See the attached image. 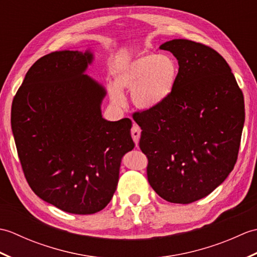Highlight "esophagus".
Returning <instances> with one entry per match:
<instances>
[{
    "label": "esophagus",
    "instance_id": "obj_1",
    "mask_svg": "<svg viewBox=\"0 0 257 257\" xmlns=\"http://www.w3.org/2000/svg\"><path fill=\"white\" fill-rule=\"evenodd\" d=\"M140 134H141L140 127H139V125L134 123L133 128H132V137H133V139H134V141H135V144H136V146H137V147H138V145H139Z\"/></svg>",
    "mask_w": 257,
    "mask_h": 257
}]
</instances>
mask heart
<instances>
[{"mask_svg": "<svg viewBox=\"0 0 257 257\" xmlns=\"http://www.w3.org/2000/svg\"><path fill=\"white\" fill-rule=\"evenodd\" d=\"M179 64L172 56L148 53L114 65V84L108 87L110 100L118 107L127 102L123 89H130L133 102L141 109H155L173 94Z\"/></svg>", "mask_w": 257, "mask_h": 257, "instance_id": "b5f03b06", "label": "heart"}]
</instances>
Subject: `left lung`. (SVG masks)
Instances as JSON below:
<instances>
[{"label": "left lung", "instance_id": "1", "mask_svg": "<svg viewBox=\"0 0 257 257\" xmlns=\"http://www.w3.org/2000/svg\"><path fill=\"white\" fill-rule=\"evenodd\" d=\"M178 59L173 94L155 109L135 112L147 176L158 195L188 204L224 181L237 159L245 120L244 97L226 61L200 43L160 45Z\"/></svg>", "mask_w": 257, "mask_h": 257}]
</instances>
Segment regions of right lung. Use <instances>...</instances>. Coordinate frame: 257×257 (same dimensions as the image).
I'll use <instances>...</instances> for the list:
<instances>
[{"label": "right lung", "mask_w": 257, "mask_h": 257, "mask_svg": "<svg viewBox=\"0 0 257 257\" xmlns=\"http://www.w3.org/2000/svg\"><path fill=\"white\" fill-rule=\"evenodd\" d=\"M92 61L89 50L43 56L26 73L11 111L31 189L73 214H92L110 202L122 157L135 148L132 120L102 118L106 89L85 74Z\"/></svg>", "instance_id": "1"}]
</instances>
